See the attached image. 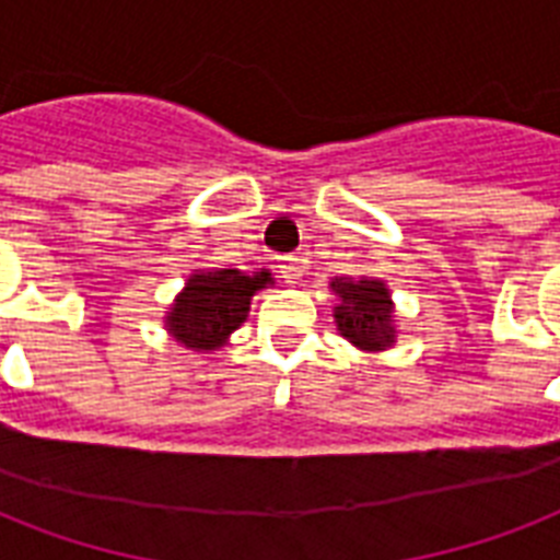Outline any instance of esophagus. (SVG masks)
<instances>
[{"label": "esophagus", "mask_w": 560, "mask_h": 560, "mask_svg": "<svg viewBox=\"0 0 560 560\" xmlns=\"http://www.w3.org/2000/svg\"><path fill=\"white\" fill-rule=\"evenodd\" d=\"M279 272L288 284H299V279L305 276V261L296 258V255H288V258H281L279 261Z\"/></svg>", "instance_id": "obj_1"}]
</instances>
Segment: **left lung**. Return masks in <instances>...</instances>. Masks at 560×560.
Wrapping results in <instances>:
<instances>
[{
	"label": "left lung",
	"mask_w": 560,
	"mask_h": 560,
	"mask_svg": "<svg viewBox=\"0 0 560 560\" xmlns=\"http://www.w3.org/2000/svg\"><path fill=\"white\" fill-rule=\"evenodd\" d=\"M328 288L337 296L334 323L340 337L360 351H386L395 346L398 319L386 281L374 276H340L328 281Z\"/></svg>",
	"instance_id": "left-lung-1"
}]
</instances>
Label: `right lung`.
I'll return each instance as SVG.
<instances>
[{
  "instance_id": "1",
  "label": "right lung",
  "mask_w": 560,
  "mask_h": 560,
  "mask_svg": "<svg viewBox=\"0 0 560 560\" xmlns=\"http://www.w3.org/2000/svg\"><path fill=\"white\" fill-rule=\"evenodd\" d=\"M270 270H191L171 307L162 316L165 331L188 351L211 354L229 346V337L246 323L258 290L272 288Z\"/></svg>"
}]
</instances>
